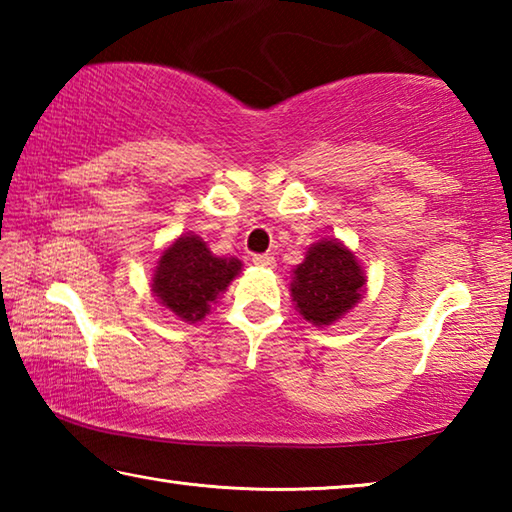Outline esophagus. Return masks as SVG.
Here are the masks:
<instances>
[{"label": "esophagus", "instance_id": "1", "mask_svg": "<svg viewBox=\"0 0 512 512\" xmlns=\"http://www.w3.org/2000/svg\"><path fill=\"white\" fill-rule=\"evenodd\" d=\"M253 264L259 268H275V257L273 255H255Z\"/></svg>", "mask_w": 512, "mask_h": 512}]
</instances>
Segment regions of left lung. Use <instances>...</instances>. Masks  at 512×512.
<instances>
[{"label":"left lung","instance_id":"left-lung-1","mask_svg":"<svg viewBox=\"0 0 512 512\" xmlns=\"http://www.w3.org/2000/svg\"><path fill=\"white\" fill-rule=\"evenodd\" d=\"M368 277L357 255L339 239L311 244L291 271V300L298 314L316 327H329L357 305Z\"/></svg>","mask_w":512,"mask_h":512}]
</instances>
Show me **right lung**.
I'll return each mask as SVG.
<instances>
[{
  "mask_svg": "<svg viewBox=\"0 0 512 512\" xmlns=\"http://www.w3.org/2000/svg\"><path fill=\"white\" fill-rule=\"evenodd\" d=\"M241 266V259L214 255L201 237L185 232L160 253L151 291L178 320L198 323L241 273Z\"/></svg>",
  "mask_w": 512,
  "mask_h": 512,
  "instance_id": "add662e5",
  "label": "right lung"
}]
</instances>
